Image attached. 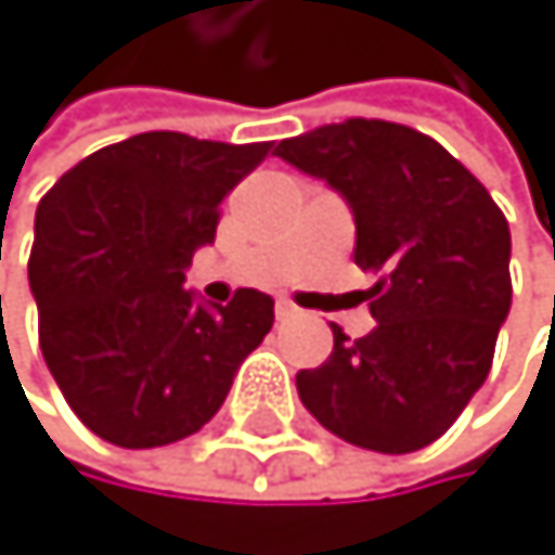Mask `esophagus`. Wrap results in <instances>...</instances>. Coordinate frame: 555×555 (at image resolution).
Here are the masks:
<instances>
[{
  "mask_svg": "<svg viewBox=\"0 0 555 555\" xmlns=\"http://www.w3.org/2000/svg\"><path fill=\"white\" fill-rule=\"evenodd\" d=\"M274 312H278V319H295V315H298V305H295L292 298H278Z\"/></svg>",
  "mask_w": 555,
  "mask_h": 555,
  "instance_id": "obj_1",
  "label": "esophagus"
}]
</instances>
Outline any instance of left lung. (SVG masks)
Wrapping results in <instances>:
<instances>
[{
  "instance_id": "1",
  "label": "left lung",
  "mask_w": 555,
  "mask_h": 555,
  "mask_svg": "<svg viewBox=\"0 0 555 555\" xmlns=\"http://www.w3.org/2000/svg\"><path fill=\"white\" fill-rule=\"evenodd\" d=\"M274 157L325 181L350 205L353 260L380 281L367 292L374 330L298 371L319 425L374 453H415L456 422L494 360L512 309V233L467 167L409 126L346 119Z\"/></svg>"
}]
</instances>
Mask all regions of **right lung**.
Instances as JSON below:
<instances>
[{"label": "right lung", "mask_w": 555, "mask_h": 555, "mask_svg": "<svg viewBox=\"0 0 555 555\" xmlns=\"http://www.w3.org/2000/svg\"><path fill=\"white\" fill-rule=\"evenodd\" d=\"M271 143L140 133L75 164L43 195L29 254L40 350L75 415L126 450L198 433L274 325V298L209 305L184 288L219 205Z\"/></svg>", "instance_id": "right-lung-1"}]
</instances>
